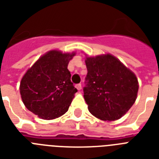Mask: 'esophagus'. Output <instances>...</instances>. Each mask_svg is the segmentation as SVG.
<instances>
[{
	"label": "esophagus",
	"instance_id": "1",
	"mask_svg": "<svg viewBox=\"0 0 159 159\" xmlns=\"http://www.w3.org/2000/svg\"><path fill=\"white\" fill-rule=\"evenodd\" d=\"M76 88H77L78 91H80V90L82 89V85H81V84H77V85H76Z\"/></svg>",
	"mask_w": 159,
	"mask_h": 159
}]
</instances>
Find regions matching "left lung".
Here are the masks:
<instances>
[{
	"label": "left lung",
	"mask_w": 159,
	"mask_h": 159,
	"mask_svg": "<svg viewBox=\"0 0 159 159\" xmlns=\"http://www.w3.org/2000/svg\"><path fill=\"white\" fill-rule=\"evenodd\" d=\"M84 99L90 113L103 121L119 119L137 97V77L110 54L86 57Z\"/></svg>",
	"instance_id": "obj_1"
}]
</instances>
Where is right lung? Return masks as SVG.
Returning <instances> with one entry per match:
<instances>
[{
    "mask_svg": "<svg viewBox=\"0 0 159 159\" xmlns=\"http://www.w3.org/2000/svg\"><path fill=\"white\" fill-rule=\"evenodd\" d=\"M75 53L52 50L37 59L20 82V95L27 109L45 120L64 115L77 91L68 64Z\"/></svg>",
    "mask_w": 159,
    "mask_h": 159,
    "instance_id": "obj_1",
    "label": "right lung"
}]
</instances>
